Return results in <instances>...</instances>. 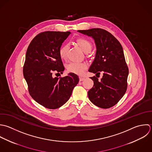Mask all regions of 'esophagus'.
Listing matches in <instances>:
<instances>
[{"label":"esophagus","mask_w":152,"mask_h":152,"mask_svg":"<svg viewBox=\"0 0 152 152\" xmlns=\"http://www.w3.org/2000/svg\"><path fill=\"white\" fill-rule=\"evenodd\" d=\"M84 79H85L84 77H79V80H80V82H81V81H83Z\"/></svg>","instance_id":"obj_1"}]
</instances>
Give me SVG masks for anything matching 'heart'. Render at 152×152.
<instances>
[{
    "instance_id": "b5f03b06",
    "label": "heart",
    "mask_w": 152,
    "mask_h": 152,
    "mask_svg": "<svg viewBox=\"0 0 152 152\" xmlns=\"http://www.w3.org/2000/svg\"><path fill=\"white\" fill-rule=\"evenodd\" d=\"M76 42L80 48L85 53H89L92 48V43L88 39L83 38H79L76 39ZM68 46L66 44L63 45L59 49L58 53L61 58L66 57ZM87 68V64L85 63L71 62L67 65V70L69 73L81 75Z\"/></svg>"
}]
</instances>
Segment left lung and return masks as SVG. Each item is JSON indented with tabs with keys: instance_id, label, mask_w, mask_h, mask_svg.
I'll return each instance as SVG.
<instances>
[{
	"instance_id": "obj_1",
	"label": "left lung",
	"mask_w": 152,
	"mask_h": 152,
	"mask_svg": "<svg viewBox=\"0 0 152 152\" xmlns=\"http://www.w3.org/2000/svg\"><path fill=\"white\" fill-rule=\"evenodd\" d=\"M92 37L96 51L89 72L96 75L103 73L100 80L91 77L94 86L88 92L89 100L101 108H110L118 103L127 88L129 68L123 47L117 38L107 31L101 28L78 30Z\"/></svg>"
}]
</instances>
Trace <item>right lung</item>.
I'll list each match as a JSON object with an SVG mask.
<instances>
[{"mask_svg": "<svg viewBox=\"0 0 152 152\" xmlns=\"http://www.w3.org/2000/svg\"><path fill=\"white\" fill-rule=\"evenodd\" d=\"M70 32L45 31L30 42L26 53L23 74L31 97L48 109H57L70 98L78 83L77 75L70 73L63 77H54L53 72L64 70L58 51Z\"/></svg>", "mask_w": 152, "mask_h": 152, "instance_id": "obj_1", "label": "right lung"}]
</instances>
